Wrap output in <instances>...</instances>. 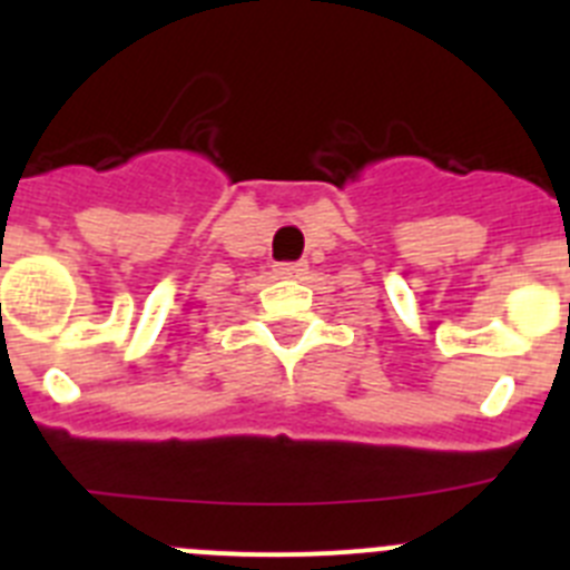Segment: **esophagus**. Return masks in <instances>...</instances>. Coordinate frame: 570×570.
Returning <instances> with one entry per match:
<instances>
[{
  "label": "esophagus",
  "instance_id": "34e87169",
  "mask_svg": "<svg viewBox=\"0 0 570 570\" xmlns=\"http://www.w3.org/2000/svg\"><path fill=\"white\" fill-rule=\"evenodd\" d=\"M276 276H285V279H294V276H302L305 271H308V265L305 262H279L276 265Z\"/></svg>",
  "mask_w": 570,
  "mask_h": 570
}]
</instances>
